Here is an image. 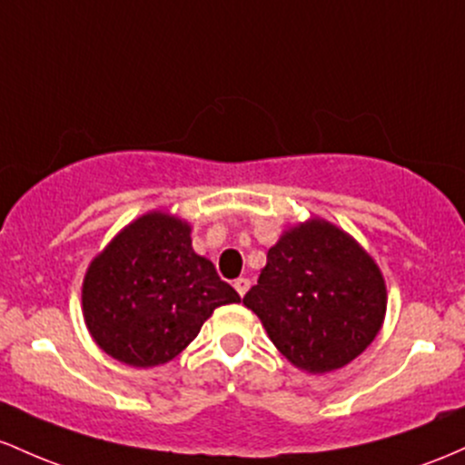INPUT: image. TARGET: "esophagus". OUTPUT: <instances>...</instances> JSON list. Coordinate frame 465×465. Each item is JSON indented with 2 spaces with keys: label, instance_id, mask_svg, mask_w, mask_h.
Returning <instances> with one entry per match:
<instances>
[{
  "label": "esophagus",
  "instance_id": "esophagus-1",
  "mask_svg": "<svg viewBox=\"0 0 465 465\" xmlns=\"http://www.w3.org/2000/svg\"><path fill=\"white\" fill-rule=\"evenodd\" d=\"M234 290L239 292V296L246 294V292L250 290V279H246V276H239V279L234 281Z\"/></svg>",
  "mask_w": 465,
  "mask_h": 465
}]
</instances>
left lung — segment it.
Instances as JSON below:
<instances>
[{
    "label": "left lung",
    "instance_id": "left-lung-1",
    "mask_svg": "<svg viewBox=\"0 0 465 465\" xmlns=\"http://www.w3.org/2000/svg\"><path fill=\"white\" fill-rule=\"evenodd\" d=\"M243 305L292 364L327 373L371 345L387 312V288L378 265L349 234L312 219L268 250Z\"/></svg>",
    "mask_w": 465,
    "mask_h": 465
}]
</instances>
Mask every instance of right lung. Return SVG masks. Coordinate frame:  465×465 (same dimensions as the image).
Wrapping results in <instances>:
<instances>
[{
	"mask_svg": "<svg viewBox=\"0 0 465 465\" xmlns=\"http://www.w3.org/2000/svg\"><path fill=\"white\" fill-rule=\"evenodd\" d=\"M242 296L193 252L191 228L164 213L135 219L92 261L83 316L103 351L132 367L173 360L213 310Z\"/></svg>",
	"mask_w": 465,
	"mask_h": 465,
	"instance_id": "right-lung-1",
	"label": "right lung"
}]
</instances>
